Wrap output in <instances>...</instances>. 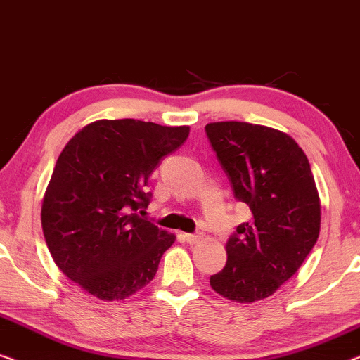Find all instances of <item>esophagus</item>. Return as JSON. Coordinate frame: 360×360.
I'll use <instances>...</instances> for the list:
<instances>
[{"instance_id": "obj_1", "label": "esophagus", "mask_w": 360, "mask_h": 360, "mask_svg": "<svg viewBox=\"0 0 360 360\" xmlns=\"http://www.w3.org/2000/svg\"><path fill=\"white\" fill-rule=\"evenodd\" d=\"M202 233H184V240L189 243V245H195V243L202 241Z\"/></svg>"}]
</instances>
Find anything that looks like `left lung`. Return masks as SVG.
<instances>
[{"mask_svg": "<svg viewBox=\"0 0 360 360\" xmlns=\"http://www.w3.org/2000/svg\"><path fill=\"white\" fill-rule=\"evenodd\" d=\"M207 136L251 219L226 241V264L210 277L221 297L252 303L298 271L320 235L321 205L307 155L290 135L248 122H212Z\"/></svg>", "mask_w": 360, "mask_h": 360, "instance_id": "8db88e82", "label": "left lung"}]
</instances>
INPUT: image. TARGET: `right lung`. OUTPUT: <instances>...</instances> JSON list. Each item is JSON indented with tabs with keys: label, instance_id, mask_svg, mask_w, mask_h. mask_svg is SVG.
I'll return each mask as SVG.
<instances>
[{
	"label": "right lung",
	"instance_id": "obj_1",
	"mask_svg": "<svg viewBox=\"0 0 360 360\" xmlns=\"http://www.w3.org/2000/svg\"><path fill=\"white\" fill-rule=\"evenodd\" d=\"M189 127L101 119L65 145L42 200V230L55 264L99 300H124L153 281L176 236L140 219L143 189Z\"/></svg>",
	"mask_w": 360,
	"mask_h": 360
}]
</instances>
